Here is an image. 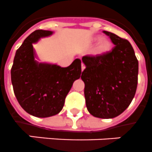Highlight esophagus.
I'll list each match as a JSON object with an SVG mask.
<instances>
[{
  "mask_svg": "<svg viewBox=\"0 0 152 152\" xmlns=\"http://www.w3.org/2000/svg\"><path fill=\"white\" fill-rule=\"evenodd\" d=\"M85 68H86V65H84V63H83L82 62V64H81V70H82V72L85 69Z\"/></svg>",
  "mask_w": 152,
  "mask_h": 152,
  "instance_id": "34e87169",
  "label": "esophagus"
}]
</instances>
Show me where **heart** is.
<instances>
[{"label": "heart", "mask_w": 152, "mask_h": 152, "mask_svg": "<svg viewBox=\"0 0 152 152\" xmlns=\"http://www.w3.org/2000/svg\"><path fill=\"white\" fill-rule=\"evenodd\" d=\"M100 37H96L95 40H98ZM111 42L108 40H102L99 42V44L96 48V54L97 55H102L104 53H107L111 49Z\"/></svg>", "instance_id": "obj_1"}]
</instances>
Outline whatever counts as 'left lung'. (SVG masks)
I'll return each instance as SVG.
<instances>
[{"label": "left lung", "instance_id": "8db88e82", "mask_svg": "<svg viewBox=\"0 0 152 152\" xmlns=\"http://www.w3.org/2000/svg\"><path fill=\"white\" fill-rule=\"evenodd\" d=\"M103 33L114 48L102 55L83 57L86 69L81 79L88 112L97 118L112 119L123 113L135 95L138 61L127 40L110 32Z\"/></svg>", "mask_w": 152, "mask_h": 152}]
</instances>
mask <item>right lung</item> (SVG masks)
<instances>
[{"label": "right lung", "instance_id": "1", "mask_svg": "<svg viewBox=\"0 0 152 152\" xmlns=\"http://www.w3.org/2000/svg\"><path fill=\"white\" fill-rule=\"evenodd\" d=\"M52 34L37 29L32 33L16 50L11 69L15 95L21 107L39 118L61 112L72 83L81 76V60L75 59L69 66L38 63L34 60L33 43Z\"/></svg>", "mask_w": 152, "mask_h": 152}]
</instances>
